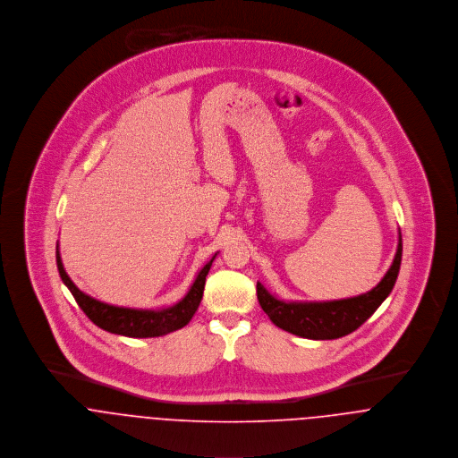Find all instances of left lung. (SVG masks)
Wrapping results in <instances>:
<instances>
[{
  "mask_svg": "<svg viewBox=\"0 0 458 458\" xmlns=\"http://www.w3.org/2000/svg\"><path fill=\"white\" fill-rule=\"evenodd\" d=\"M401 261L403 237L399 230V246L394 263L379 284L370 292L330 302H284L270 295L261 283H256L258 302L276 327L293 335L314 341L339 339L355 332L392 293L401 270Z\"/></svg>",
  "mask_w": 458,
  "mask_h": 458,
  "instance_id": "obj_1",
  "label": "left lung"
}]
</instances>
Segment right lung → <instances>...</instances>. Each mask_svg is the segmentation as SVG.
<instances>
[{
    "mask_svg": "<svg viewBox=\"0 0 458 458\" xmlns=\"http://www.w3.org/2000/svg\"><path fill=\"white\" fill-rule=\"evenodd\" d=\"M216 254L205 263L202 270L199 272L197 279L193 281L190 292L181 299L177 304L163 309H130V307H117V305L105 304L84 292H81L73 281L68 277L64 272L59 250L55 246V263L59 276L66 288L72 292L73 299L77 301L79 307L86 312V316L103 330L124 337H159L166 335L170 332H175L190 323L193 314L197 312L199 305L202 302L204 297L205 277L210 270V265L214 261Z\"/></svg>",
    "mask_w": 458,
    "mask_h": 458,
    "instance_id": "add662e5",
    "label": "right lung"
}]
</instances>
